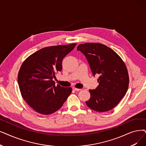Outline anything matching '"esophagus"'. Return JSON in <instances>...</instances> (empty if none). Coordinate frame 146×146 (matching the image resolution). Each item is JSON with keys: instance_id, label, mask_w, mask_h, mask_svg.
<instances>
[{"instance_id": "34e87169", "label": "esophagus", "mask_w": 146, "mask_h": 146, "mask_svg": "<svg viewBox=\"0 0 146 146\" xmlns=\"http://www.w3.org/2000/svg\"><path fill=\"white\" fill-rule=\"evenodd\" d=\"M73 90L76 91H79L81 90V89H79V88H77L76 87H73Z\"/></svg>"}]
</instances>
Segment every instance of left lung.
Masks as SVG:
<instances>
[{
	"mask_svg": "<svg viewBox=\"0 0 146 146\" xmlns=\"http://www.w3.org/2000/svg\"><path fill=\"white\" fill-rule=\"evenodd\" d=\"M77 50L86 56L94 76L96 74L100 76L98 86L89 90L91 97L86 101L87 106L99 112L113 109L128 88L129 76L124 62L113 49L103 44H80Z\"/></svg>",
	"mask_w": 146,
	"mask_h": 146,
	"instance_id": "8db88e82",
	"label": "left lung"
}]
</instances>
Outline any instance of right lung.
<instances>
[{
    "label": "right lung",
    "instance_id": "1",
    "mask_svg": "<svg viewBox=\"0 0 146 146\" xmlns=\"http://www.w3.org/2000/svg\"><path fill=\"white\" fill-rule=\"evenodd\" d=\"M76 43L43 48L22 64L18 83L23 99L36 111L49 115L59 110L70 95L72 88L55 86V73L62 70V61Z\"/></svg>",
    "mask_w": 146,
    "mask_h": 146
}]
</instances>
